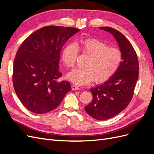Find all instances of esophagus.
<instances>
[{"instance_id":"obj_1","label":"esophagus","mask_w":154,"mask_h":154,"mask_svg":"<svg viewBox=\"0 0 154 154\" xmlns=\"http://www.w3.org/2000/svg\"><path fill=\"white\" fill-rule=\"evenodd\" d=\"M71 88H72V90H74H74H79V89H80V88H79V87H78L76 85H74L71 86Z\"/></svg>"}]
</instances>
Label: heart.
<instances>
[{
  "label": "heart",
  "mask_w": 154,
  "mask_h": 154,
  "mask_svg": "<svg viewBox=\"0 0 154 154\" xmlns=\"http://www.w3.org/2000/svg\"><path fill=\"white\" fill-rule=\"evenodd\" d=\"M78 49L88 57L83 65L84 68L74 69L67 75L69 81L78 85L88 84L94 80L96 83L106 82L114 75L122 61V53L119 49L110 48L97 38H87L78 45L71 43L65 46L61 53L65 66H74Z\"/></svg>",
  "instance_id": "1"
}]
</instances>
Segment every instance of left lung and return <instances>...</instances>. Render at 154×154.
Segmentation results:
<instances>
[{
    "instance_id": "left-lung-1",
    "label": "left lung",
    "mask_w": 154,
    "mask_h": 154,
    "mask_svg": "<svg viewBox=\"0 0 154 154\" xmlns=\"http://www.w3.org/2000/svg\"><path fill=\"white\" fill-rule=\"evenodd\" d=\"M114 36L122 53V62L110 80L91 89L93 99L85 106L87 113L97 120L114 117L128 106L134 95L139 76V62L133 46L119 31L100 27Z\"/></svg>"
}]
</instances>
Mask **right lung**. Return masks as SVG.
<instances>
[{"label":"right lung","instance_id":"add662e5","mask_svg":"<svg viewBox=\"0 0 154 154\" xmlns=\"http://www.w3.org/2000/svg\"><path fill=\"white\" fill-rule=\"evenodd\" d=\"M79 30L49 26L32 32L18 48L13 62L14 89L27 109L33 113L48 112L60 104L71 90L67 81H58L60 51Z\"/></svg>","mask_w":154,"mask_h":154}]
</instances>
